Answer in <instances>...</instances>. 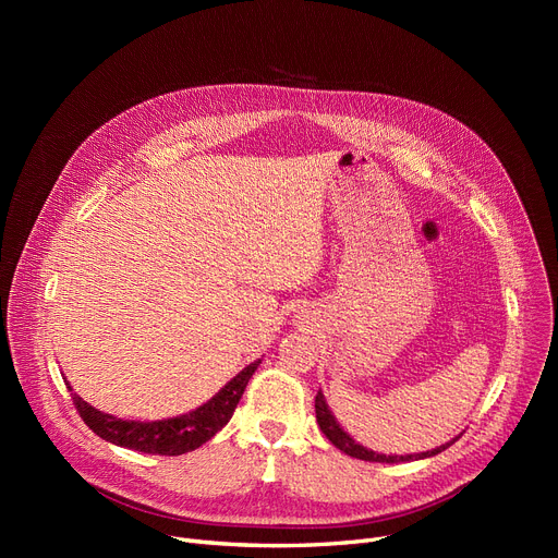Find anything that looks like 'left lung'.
I'll return each instance as SVG.
<instances>
[{
	"label": "left lung",
	"instance_id": "8db88e82",
	"mask_svg": "<svg viewBox=\"0 0 558 558\" xmlns=\"http://www.w3.org/2000/svg\"><path fill=\"white\" fill-rule=\"evenodd\" d=\"M314 407H316V423H318V427H320V432H324L328 438H330V444L335 446V448H339L341 452H345V454H350V457H355V459H364V461H377V463H402V461H418V459H427V457H434V454H438V452H444L446 448H450L457 438L461 436H454L450 444H446V446H438V448H434V450H427V452H418V454H383V452H375V450H368V448H364V446H360L353 436H350L339 423H337V418H335V414L330 412V407H328V402H326V396L324 393H316V400H314Z\"/></svg>",
	"mask_w": 558,
	"mask_h": 558
}]
</instances>
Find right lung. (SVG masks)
Returning a JSON list of instances; mask_svg holds the SVG:
<instances>
[{"mask_svg": "<svg viewBox=\"0 0 558 558\" xmlns=\"http://www.w3.org/2000/svg\"><path fill=\"white\" fill-rule=\"evenodd\" d=\"M259 364L262 360L242 368L219 393L196 407L194 412L165 421H124L99 412V409H95L90 402H85L76 393H72V400L85 425L97 436H101L104 441L146 454L175 457L192 452L201 448L205 441H210V438L232 418L234 407H238L251 375L257 371ZM65 385L72 391L70 383Z\"/></svg>", "mask_w": 558, "mask_h": 558, "instance_id": "add662e5", "label": "right lung"}]
</instances>
